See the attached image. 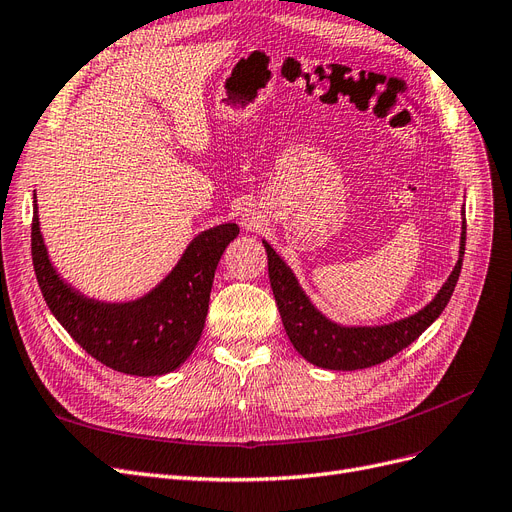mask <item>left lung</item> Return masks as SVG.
Instances as JSON below:
<instances>
[{
	"mask_svg": "<svg viewBox=\"0 0 512 512\" xmlns=\"http://www.w3.org/2000/svg\"><path fill=\"white\" fill-rule=\"evenodd\" d=\"M466 244V219L462 221V238H460V257L456 268L445 280L441 291L434 295L430 304L420 312L407 318L394 320L390 325L377 327H344L329 320L323 312L316 310L310 297L299 287V282L291 268L272 246L263 240L268 253V274L274 291V299L280 310L282 325L291 339L293 348L306 358L308 363L333 369V371H356L380 365L403 348L413 344L432 323L441 316L449 304L451 293L456 289V282L462 270Z\"/></svg>",
	"mask_w": 512,
	"mask_h": 512,
	"instance_id": "8db88e82",
	"label": "left lung"
}]
</instances>
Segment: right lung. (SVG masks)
Returning a JSON list of instances; mask_svg holds the SVG:
<instances>
[{
	"instance_id": "obj_1",
	"label": "right lung",
	"mask_w": 512,
	"mask_h": 512,
	"mask_svg": "<svg viewBox=\"0 0 512 512\" xmlns=\"http://www.w3.org/2000/svg\"><path fill=\"white\" fill-rule=\"evenodd\" d=\"M238 232L236 223L200 232L160 285L122 304L86 297L56 274L40 232L37 200L31 255L50 312L75 342L113 371L149 377L175 371L194 352L204 329L217 263Z\"/></svg>"
}]
</instances>
